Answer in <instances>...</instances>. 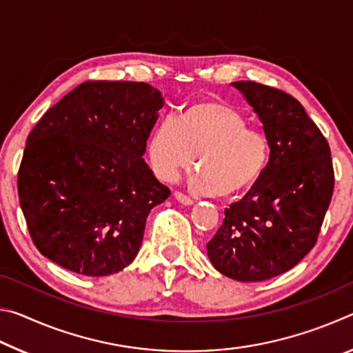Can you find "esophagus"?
<instances>
[{"mask_svg": "<svg viewBox=\"0 0 353 353\" xmlns=\"http://www.w3.org/2000/svg\"><path fill=\"white\" fill-rule=\"evenodd\" d=\"M174 198H176L179 202H181V204H183V205H191V204H193V199L188 198L187 194L181 193V191H176V193H174Z\"/></svg>", "mask_w": 353, "mask_h": 353, "instance_id": "obj_1", "label": "esophagus"}]
</instances>
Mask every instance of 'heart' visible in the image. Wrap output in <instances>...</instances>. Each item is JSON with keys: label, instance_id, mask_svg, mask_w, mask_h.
Instances as JSON below:
<instances>
[{"label": "heart", "instance_id": "1", "mask_svg": "<svg viewBox=\"0 0 353 353\" xmlns=\"http://www.w3.org/2000/svg\"><path fill=\"white\" fill-rule=\"evenodd\" d=\"M198 155L191 187L202 194L234 196L265 172L271 143L260 129L249 128L240 110L221 101H199L157 124L149 135L148 157L155 174L174 181Z\"/></svg>", "mask_w": 353, "mask_h": 353}]
</instances>
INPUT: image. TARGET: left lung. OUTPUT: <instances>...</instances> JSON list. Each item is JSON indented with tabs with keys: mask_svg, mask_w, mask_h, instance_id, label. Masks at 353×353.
<instances>
[{
	"mask_svg": "<svg viewBox=\"0 0 353 353\" xmlns=\"http://www.w3.org/2000/svg\"><path fill=\"white\" fill-rule=\"evenodd\" d=\"M271 143L270 162L207 244L212 265L240 282H261L296 266L318 241L330 205V146L291 94L252 81L232 82Z\"/></svg>",
	"mask_w": 353,
	"mask_h": 353,
	"instance_id": "1",
	"label": "left lung"
}]
</instances>
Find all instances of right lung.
<instances>
[{
  "label": "right lung",
  "instance_id": "right-lung-1",
  "mask_svg": "<svg viewBox=\"0 0 353 353\" xmlns=\"http://www.w3.org/2000/svg\"><path fill=\"white\" fill-rule=\"evenodd\" d=\"M163 97L146 82L88 81L28 135L19 198L41 255L82 276L121 271L171 191L143 159Z\"/></svg>",
  "mask_w": 353,
  "mask_h": 353
}]
</instances>
